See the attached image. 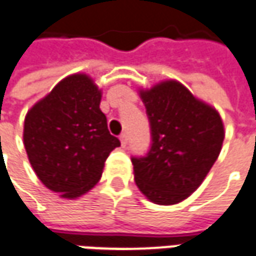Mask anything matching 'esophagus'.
Here are the masks:
<instances>
[{"label": "esophagus", "mask_w": 256, "mask_h": 256, "mask_svg": "<svg viewBox=\"0 0 256 256\" xmlns=\"http://www.w3.org/2000/svg\"><path fill=\"white\" fill-rule=\"evenodd\" d=\"M119 140H120V142H122L123 146H126V144H128V134L126 133L120 134V136H119Z\"/></svg>", "instance_id": "obj_1"}]
</instances>
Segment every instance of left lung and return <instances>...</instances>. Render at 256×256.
Returning a JSON list of instances; mask_svg holds the SVG:
<instances>
[{
  "instance_id": "obj_1",
  "label": "left lung",
  "mask_w": 256,
  "mask_h": 256,
  "mask_svg": "<svg viewBox=\"0 0 256 256\" xmlns=\"http://www.w3.org/2000/svg\"><path fill=\"white\" fill-rule=\"evenodd\" d=\"M152 144L144 158H132L134 180L158 205L184 201L201 186L219 156L224 126L219 112L178 80L140 88Z\"/></svg>"
}]
</instances>
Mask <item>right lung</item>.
Returning <instances> with one entry per match:
<instances>
[{"label":"right lung","mask_w":256,"mask_h":256,"mask_svg":"<svg viewBox=\"0 0 256 256\" xmlns=\"http://www.w3.org/2000/svg\"><path fill=\"white\" fill-rule=\"evenodd\" d=\"M102 90L86 73L62 78L28 110L23 144L48 190L74 200L102 176L110 151L120 146L100 108Z\"/></svg>","instance_id":"1"}]
</instances>
